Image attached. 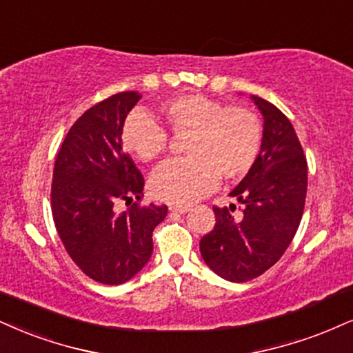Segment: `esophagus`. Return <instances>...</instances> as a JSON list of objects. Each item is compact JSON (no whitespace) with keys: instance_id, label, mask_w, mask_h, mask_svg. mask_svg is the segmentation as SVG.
Masks as SVG:
<instances>
[{"instance_id":"1","label":"esophagus","mask_w":353,"mask_h":353,"mask_svg":"<svg viewBox=\"0 0 353 353\" xmlns=\"http://www.w3.org/2000/svg\"><path fill=\"white\" fill-rule=\"evenodd\" d=\"M169 210H171L172 214H185V212L189 210V207L179 205V203H171V205H169Z\"/></svg>"}]
</instances>
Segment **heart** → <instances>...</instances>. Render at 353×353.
<instances>
[{"mask_svg": "<svg viewBox=\"0 0 353 353\" xmlns=\"http://www.w3.org/2000/svg\"><path fill=\"white\" fill-rule=\"evenodd\" d=\"M159 117L172 133H189L188 158L168 161L152 172L151 190L161 201L192 203L217 185L219 176H245L260 154L261 123L248 108L184 95L164 103ZM121 141L139 161L151 163L164 152L168 136L146 113L133 112L123 123Z\"/></svg>", "mask_w": 353, "mask_h": 353, "instance_id": "obj_1", "label": "heart"}]
</instances>
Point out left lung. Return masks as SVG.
I'll return each mask as SVG.
<instances>
[{"mask_svg":"<svg viewBox=\"0 0 353 353\" xmlns=\"http://www.w3.org/2000/svg\"><path fill=\"white\" fill-rule=\"evenodd\" d=\"M263 117L260 154L230 197L243 203L214 207L215 227L201 240L205 265L220 278L245 283L270 270L294 239L307 192V163L291 121L273 103L250 95Z\"/></svg>","mask_w":353,"mask_h":353,"instance_id":"1","label":"left lung"}]
</instances>
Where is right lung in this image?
Here are the masks:
<instances>
[{
	"label": "right lung",
	"mask_w": 353,
	"mask_h": 353,
	"mask_svg": "<svg viewBox=\"0 0 353 353\" xmlns=\"http://www.w3.org/2000/svg\"><path fill=\"white\" fill-rule=\"evenodd\" d=\"M141 99L121 92L88 108L63 139L54 165L52 217L75 265L101 284H123L152 254V230L168 215L165 205L118 214L114 203L143 197L144 179L123 152L121 128Z\"/></svg>",
	"instance_id": "add662e5"
}]
</instances>
